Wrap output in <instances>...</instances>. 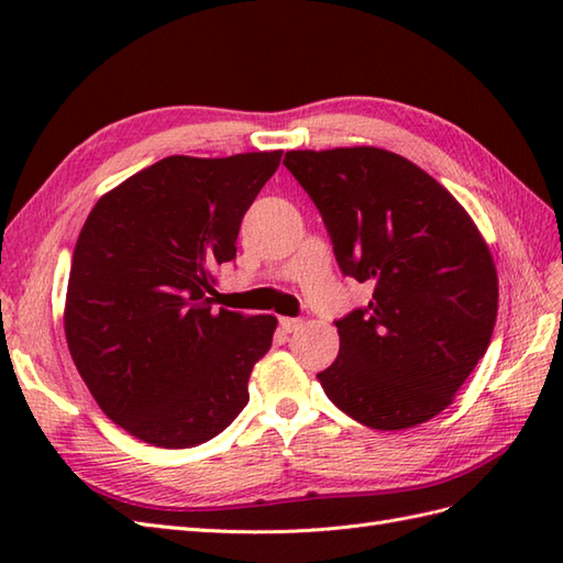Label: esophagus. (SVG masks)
<instances>
[{
	"label": "esophagus",
	"mask_w": 563,
	"mask_h": 563,
	"mask_svg": "<svg viewBox=\"0 0 563 563\" xmlns=\"http://www.w3.org/2000/svg\"><path fill=\"white\" fill-rule=\"evenodd\" d=\"M302 327V319H292V317H280V329L285 333H292Z\"/></svg>",
	"instance_id": "1"
}]
</instances>
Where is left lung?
Listing matches in <instances>:
<instances>
[{
    "label": "left lung",
    "mask_w": 563,
    "mask_h": 563,
    "mask_svg": "<svg viewBox=\"0 0 563 563\" xmlns=\"http://www.w3.org/2000/svg\"><path fill=\"white\" fill-rule=\"evenodd\" d=\"M283 164L373 300L336 321L317 379L357 423L401 430L448 409L492 341L498 275L470 214L421 166L379 147L292 150Z\"/></svg>",
    "instance_id": "obj_1"
}]
</instances>
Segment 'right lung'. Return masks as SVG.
Returning <instances> with one entry per match:
<instances>
[{
  "instance_id": "1",
  "label": "right lung",
  "mask_w": 563,
  "mask_h": 563,
  "mask_svg": "<svg viewBox=\"0 0 563 563\" xmlns=\"http://www.w3.org/2000/svg\"><path fill=\"white\" fill-rule=\"evenodd\" d=\"M283 152L166 157L109 190L71 254L65 336L113 423L157 448H196L242 413L278 319L214 309V268Z\"/></svg>"
}]
</instances>
